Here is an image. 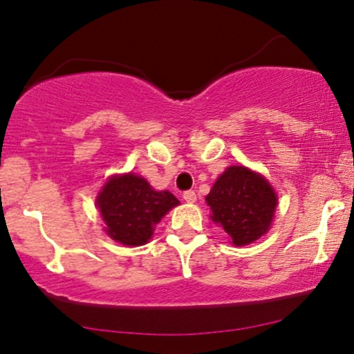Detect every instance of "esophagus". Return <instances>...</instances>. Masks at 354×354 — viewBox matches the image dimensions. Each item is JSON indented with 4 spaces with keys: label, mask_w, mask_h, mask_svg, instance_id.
Returning a JSON list of instances; mask_svg holds the SVG:
<instances>
[{
    "label": "esophagus",
    "mask_w": 354,
    "mask_h": 354,
    "mask_svg": "<svg viewBox=\"0 0 354 354\" xmlns=\"http://www.w3.org/2000/svg\"><path fill=\"white\" fill-rule=\"evenodd\" d=\"M183 200H185L187 203H195L196 201V193L193 190H187L185 193H183Z\"/></svg>",
    "instance_id": "obj_1"
}]
</instances>
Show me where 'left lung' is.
I'll list each match as a JSON object with an SVG mask.
<instances>
[{
    "mask_svg": "<svg viewBox=\"0 0 354 354\" xmlns=\"http://www.w3.org/2000/svg\"><path fill=\"white\" fill-rule=\"evenodd\" d=\"M206 203L211 219L227 232L232 243L245 246L270 229L277 195L261 174L230 166L212 185Z\"/></svg>",
    "mask_w": 354,
    "mask_h": 354,
    "instance_id": "8db88e82",
    "label": "left lung"
}]
</instances>
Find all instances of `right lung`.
Segmentation results:
<instances>
[{
	"instance_id": "obj_1",
	"label": "right lung",
	"mask_w": 354,
	"mask_h": 354,
	"mask_svg": "<svg viewBox=\"0 0 354 354\" xmlns=\"http://www.w3.org/2000/svg\"><path fill=\"white\" fill-rule=\"evenodd\" d=\"M178 205L171 192H156L135 174L113 176L96 198L104 230L125 246L145 245L151 239L154 225Z\"/></svg>"
}]
</instances>
